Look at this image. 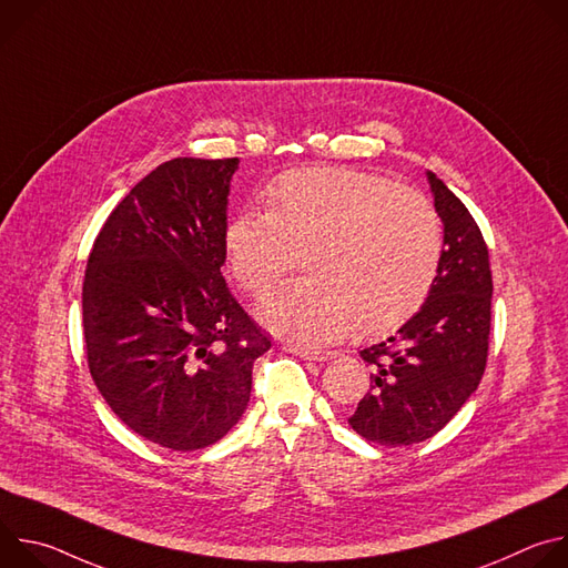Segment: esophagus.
Listing matches in <instances>:
<instances>
[{
	"label": "esophagus",
	"mask_w": 568,
	"mask_h": 568,
	"mask_svg": "<svg viewBox=\"0 0 568 568\" xmlns=\"http://www.w3.org/2000/svg\"><path fill=\"white\" fill-rule=\"evenodd\" d=\"M287 351L303 359H314V362H326L335 355L333 351H321V348H312V346H303V344H287Z\"/></svg>",
	"instance_id": "1"
}]
</instances>
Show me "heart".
<instances>
[{"label":"heart","instance_id":"b5f03b06","mask_svg":"<svg viewBox=\"0 0 568 568\" xmlns=\"http://www.w3.org/2000/svg\"><path fill=\"white\" fill-rule=\"evenodd\" d=\"M233 278L267 294L298 263L310 276L263 305L278 333L333 342L353 328L379 335L429 296L443 229L429 200L388 180L346 169H303L278 178L265 211H242L224 229Z\"/></svg>","mask_w":568,"mask_h":568}]
</instances>
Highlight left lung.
<instances>
[{
	"mask_svg": "<svg viewBox=\"0 0 568 568\" xmlns=\"http://www.w3.org/2000/svg\"><path fill=\"white\" fill-rule=\"evenodd\" d=\"M443 220V254L423 307L388 339L359 355L373 368L351 427L384 447L438 434L476 390L490 344L493 272L488 245L465 204L427 171Z\"/></svg>",
	"mask_w": 568,
	"mask_h": 568,
	"instance_id": "8db88e82",
	"label": "left lung"
}]
</instances>
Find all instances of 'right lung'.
Here are the masks:
<instances>
[{"label":"right lung","mask_w":568,"mask_h":568,"mask_svg":"<svg viewBox=\"0 0 568 568\" xmlns=\"http://www.w3.org/2000/svg\"><path fill=\"white\" fill-rule=\"evenodd\" d=\"M235 171L237 156L156 166L110 213L85 270L92 379L134 434L173 452L229 434L272 348L220 272Z\"/></svg>","instance_id":"add662e5"}]
</instances>
